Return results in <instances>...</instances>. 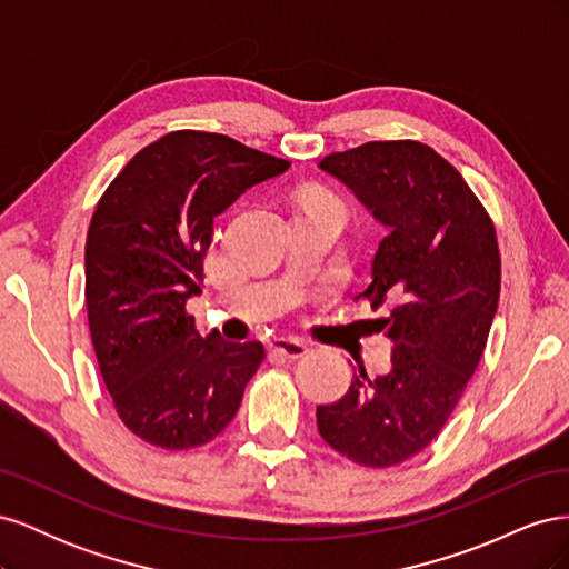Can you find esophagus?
I'll return each mask as SVG.
<instances>
[{"instance_id": "1", "label": "esophagus", "mask_w": 569, "mask_h": 569, "mask_svg": "<svg viewBox=\"0 0 569 569\" xmlns=\"http://www.w3.org/2000/svg\"><path fill=\"white\" fill-rule=\"evenodd\" d=\"M270 349L274 353L287 356V358H299L308 351V343L301 341V339H295V337H278V339L270 341Z\"/></svg>"}]
</instances>
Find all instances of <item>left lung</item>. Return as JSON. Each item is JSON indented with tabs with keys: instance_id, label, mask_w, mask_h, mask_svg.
<instances>
[{
	"instance_id": "left-lung-1",
	"label": "left lung",
	"mask_w": 569,
	"mask_h": 569,
	"mask_svg": "<svg viewBox=\"0 0 569 569\" xmlns=\"http://www.w3.org/2000/svg\"><path fill=\"white\" fill-rule=\"evenodd\" d=\"M389 230L363 297L380 320L391 368L353 372L339 401L318 406V432L366 468H391L432 443L468 387L501 295V256L485 206L422 142H368L318 163Z\"/></svg>"
}]
</instances>
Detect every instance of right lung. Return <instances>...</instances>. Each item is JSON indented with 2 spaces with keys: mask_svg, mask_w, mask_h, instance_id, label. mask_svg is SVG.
<instances>
[{
  "mask_svg": "<svg viewBox=\"0 0 569 569\" xmlns=\"http://www.w3.org/2000/svg\"><path fill=\"white\" fill-rule=\"evenodd\" d=\"M289 161L226 134L178 130L134 153L99 199L84 244V303L118 418L140 439L182 451L230 425L266 358L261 341L197 332L213 218Z\"/></svg>",
  "mask_w": 569,
  "mask_h": 569,
  "instance_id": "add662e5",
  "label": "right lung"
}]
</instances>
